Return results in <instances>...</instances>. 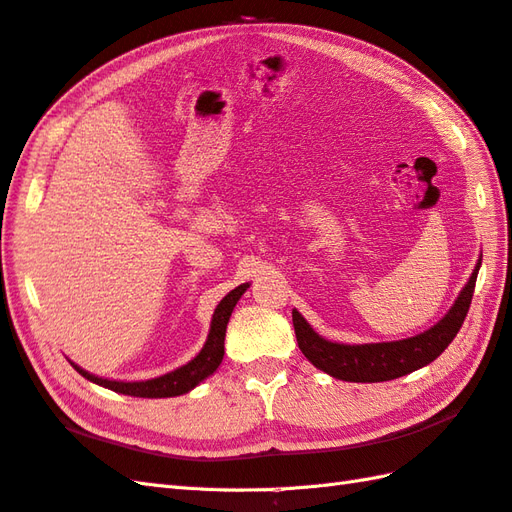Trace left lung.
<instances>
[{
	"label": "left lung",
	"instance_id": "obj_1",
	"mask_svg": "<svg viewBox=\"0 0 512 512\" xmlns=\"http://www.w3.org/2000/svg\"><path fill=\"white\" fill-rule=\"evenodd\" d=\"M480 264L482 262H477L469 284L464 286L462 295L455 301L447 317L433 325L431 330L405 341L369 345L330 343L321 339L297 310H292V325H295L299 350L306 354L314 367L323 369L325 374L334 378L350 380V383H383V380H394L409 372H416V369L436 361L455 339V334L460 332L466 312L471 308Z\"/></svg>",
	"mask_w": 512,
	"mask_h": 512
}]
</instances>
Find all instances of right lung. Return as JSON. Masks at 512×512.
Masks as SVG:
<instances>
[{
    "label": "right lung",
    "mask_w": 512,
    "mask_h": 512,
    "mask_svg": "<svg viewBox=\"0 0 512 512\" xmlns=\"http://www.w3.org/2000/svg\"><path fill=\"white\" fill-rule=\"evenodd\" d=\"M246 288H248V284L237 286L235 290L228 292V295L220 301V306L215 308L209 339H206L202 352L195 356L191 363L176 369V372H169V374L154 378V380H145V383H118V380H105V378H99V376H92L88 372H83V369L76 367V365H74V369L81 376L92 380V383L103 385L107 389L118 391V394H127V396L171 398V396L187 394L189 389H193L195 385L202 383L206 376H211L217 369V365L222 363L226 323H228V319H231V312L235 308V303L239 301V297L244 295Z\"/></svg>",
    "instance_id": "1"
}]
</instances>
